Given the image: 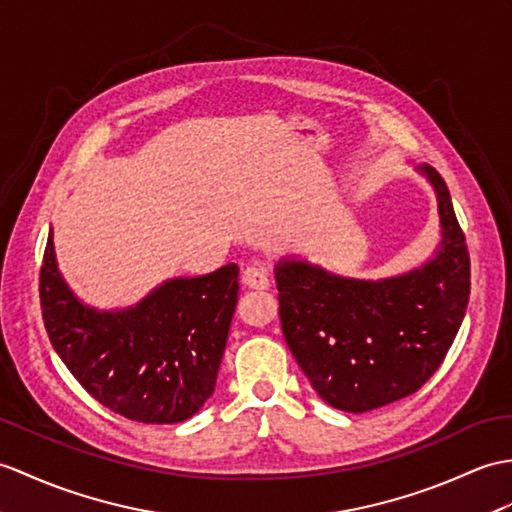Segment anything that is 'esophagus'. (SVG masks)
Returning <instances> with one entry per match:
<instances>
[{"label":"esophagus","mask_w":512,"mask_h":512,"mask_svg":"<svg viewBox=\"0 0 512 512\" xmlns=\"http://www.w3.org/2000/svg\"><path fill=\"white\" fill-rule=\"evenodd\" d=\"M242 283L246 288H253V290H268L270 288V279L266 275L264 268H257V266H246L242 272Z\"/></svg>","instance_id":"esophagus-1"}]
</instances>
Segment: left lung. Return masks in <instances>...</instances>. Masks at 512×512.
<instances>
[{
	"mask_svg": "<svg viewBox=\"0 0 512 512\" xmlns=\"http://www.w3.org/2000/svg\"><path fill=\"white\" fill-rule=\"evenodd\" d=\"M441 242L425 264L384 279H353L312 261H277L285 342L318 397L342 412H368L417 392L454 342L467 312L471 264L449 189L432 165Z\"/></svg>",
	"mask_w": 512,
	"mask_h": 512,
	"instance_id": "1",
	"label": "left lung"
}]
</instances>
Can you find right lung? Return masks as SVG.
Listing matches in <instances>:
<instances>
[{"mask_svg": "<svg viewBox=\"0 0 512 512\" xmlns=\"http://www.w3.org/2000/svg\"><path fill=\"white\" fill-rule=\"evenodd\" d=\"M240 268L157 285L124 310L82 303L56 264L54 233L41 266L43 323L54 351L102 406L139 423H181L216 388L240 290Z\"/></svg>", "mask_w": 512, "mask_h": 512, "instance_id": "add662e5", "label": "right lung"}]
</instances>
